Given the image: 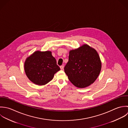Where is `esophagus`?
<instances>
[{
  "label": "esophagus",
  "mask_w": 128,
  "mask_h": 128,
  "mask_svg": "<svg viewBox=\"0 0 128 128\" xmlns=\"http://www.w3.org/2000/svg\"><path fill=\"white\" fill-rule=\"evenodd\" d=\"M60 69H61V70H63V69H64V66H63V65H62V66H60Z\"/></svg>",
  "instance_id": "esophagus-1"
}]
</instances>
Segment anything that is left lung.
Masks as SVG:
<instances>
[{
    "instance_id": "left-lung-1",
    "label": "left lung",
    "mask_w": 128,
    "mask_h": 128,
    "mask_svg": "<svg viewBox=\"0 0 128 128\" xmlns=\"http://www.w3.org/2000/svg\"><path fill=\"white\" fill-rule=\"evenodd\" d=\"M102 69V62L96 50L86 44L69 52L64 71L77 88H84L93 84Z\"/></svg>"
}]
</instances>
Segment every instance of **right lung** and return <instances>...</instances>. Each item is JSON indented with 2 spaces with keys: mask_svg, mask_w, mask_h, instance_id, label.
I'll list each match as a JSON object with an SVG mask.
<instances>
[{
  "mask_svg": "<svg viewBox=\"0 0 128 128\" xmlns=\"http://www.w3.org/2000/svg\"><path fill=\"white\" fill-rule=\"evenodd\" d=\"M26 76L34 84L43 86L51 80L60 70L50 51L34 52L24 63Z\"/></svg>",
  "mask_w": 128,
  "mask_h": 128,
  "instance_id": "obj_1",
  "label": "right lung"
}]
</instances>
